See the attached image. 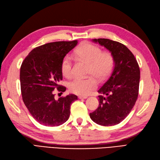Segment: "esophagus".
Segmentation results:
<instances>
[{"label":"esophagus","mask_w":160,"mask_h":160,"mask_svg":"<svg viewBox=\"0 0 160 160\" xmlns=\"http://www.w3.org/2000/svg\"><path fill=\"white\" fill-rule=\"evenodd\" d=\"M78 98H79V99H87V96H82V95H80V96H78Z\"/></svg>","instance_id":"1"}]
</instances>
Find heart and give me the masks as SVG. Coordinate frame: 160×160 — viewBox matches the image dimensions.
Returning a JSON list of instances; mask_svg holds the SVG:
<instances>
[{
  "label": "heart",
  "mask_w": 160,
  "mask_h": 160,
  "mask_svg": "<svg viewBox=\"0 0 160 160\" xmlns=\"http://www.w3.org/2000/svg\"><path fill=\"white\" fill-rule=\"evenodd\" d=\"M75 57L78 60L88 62L87 73L94 75L99 80L106 78L114 68V58L112 54L109 51H102L99 47L88 42L82 43L77 48ZM61 68L65 77L69 78L73 76V60L69 55L63 58ZM94 77L73 79L68 84L69 91L80 95L90 94L98 86V82Z\"/></svg>",
  "instance_id": "1"
}]
</instances>
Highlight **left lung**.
I'll return each instance as SVG.
<instances>
[{"instance_id":"left-lung-1","label":"left lung","mask_w":160,"mask_h":160,"mask_svg":"<svg viewBox=\"0 0 160 160\" xmlns=\"http://www.w3.org/2000/svg\"><path fill=\"white\" fill-rule=\"evenodd\" d=\"M111 52L114 67L98 92L99 107L89 114L96 123L112 126L120 123L134 106L139 92L140 72L134 55L123 44L108 39H94Z\"/></svg>"}]
</instances>
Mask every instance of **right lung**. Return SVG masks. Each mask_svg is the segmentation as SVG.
<instances>
[{
  "instance_id": "right-lung-1",
  "label": "right lung",
  "mask_w": 160,
  "mask_h": 160,
  "mask_svg": "<svg viewBox=\"0 0 160 160\" xmlns=\"http://www.w3.org/2000/svg\"><path fill=\"white\" fill-rule=\"evenodd\" d=\"M78 43L55 42L34 48L22 62L20 88L22 100L32 117L45 126H58L68 120L70 106L78 99L75 95L55 99L54 90L62 93L66 87L58 84L62 80L63 58Z\"/></svg>"
}]
</instances>
